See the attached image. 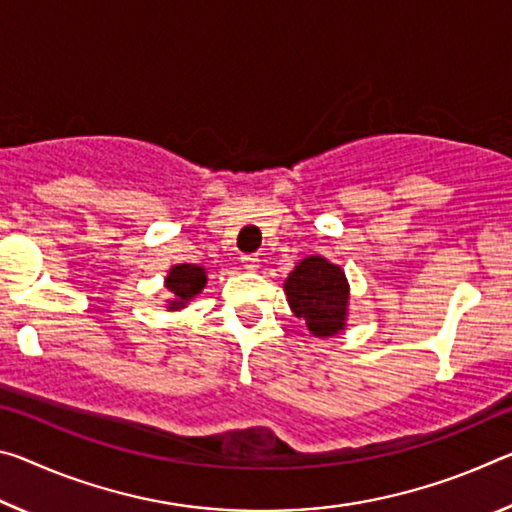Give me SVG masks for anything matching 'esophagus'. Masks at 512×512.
<instances>
[{
  "label": "esophagus",
  "instance_id": "1",
  "mask_svg": "<svg viewBox=\"0 0 512 512\" xmlns=\"http://www.w3.org/2000/svg\"><path fill=\"white\" fill-rule=\"evenodd\" d=\"M241 264L246 266L248 271H255L257 266H259V259H257V255H243V257H241Z\"/></svg>",
  "mask_w": 512,
  "mask_h": 512
}]
</instances>
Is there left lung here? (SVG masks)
<instances>
[{
    "label": "left lung",
    "instance_id": "1",
    "mask_svg": "<svg viewBox=\"0 0 512 512\" xmlns=\"http://www.w3.org/2000/svg\"><path fill=\"white\" fill-rule=\"evenodd\" d=\"M291 312L305 321L314 337H332L342 332L348 314V282L337 264L326 257L310 255L285 280Z\"/></svg>",
    "mask_w": 512,
    "mask_h": 512
}]
</instances>
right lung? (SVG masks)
<instances>
[{"mask_svg":"<svg viewBox=\"0 0 512 512\" xmlns=\"http://www.w3.org/2000/svg\"><path fill=\"white\" fill-rule=\"evenodd\" d=\"M207 285V273L198 264H177L166 275V289L175 298L168 300V310H182L193 296Z\"/></svg>","mask_w":512,"mask_h":512,"instance_id":"obj_1","label":"right lung"}]
</instances>
